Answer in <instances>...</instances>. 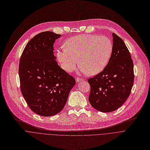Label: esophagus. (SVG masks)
I'll return each instance as SVG.
<instances>
[{
    "label": "esophagus",
    "mask_w": 150,
    "mask_h": 150,
    "mask_svg": "<svg viewBox=\"0 0 150 150\" xmlns=\"http://www.w3.org/2000/svg\"><path fill=\"white\" fill-rule=\"evenodd\" d=\"M76 82H80V81H82V79L78 77V78H76Z\"/></svg>",
    "instance_id": "obj_1"
}]
</instances>
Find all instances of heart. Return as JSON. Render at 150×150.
<instances>
[{
  "label": "heart",
  "instance_id": "obj_1",
  "mask_svg": "<svg viewBox=\"0 0 150 150\" xmlns=\"http://www.w3.org/2000/svg\"><path fill=\"white\" fill-rule=\"evenodd\" d=\"M112 49V43L107 36L81 35L69 39L65 43V47L58 49L57 55L65 71H74L79 61L82 72L95 75L105 68Z\"/></svg>",
  "mask_w": 150,
  "mask_h": 150
}]
</instances>
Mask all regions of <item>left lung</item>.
I'll return each mask as SVG.
<instances>
[{
	"label": "left lung",
	"mask_w": 150,
	"mask_h": 150,
	"mask_svg": "<svg viewBox=\"0 0 150 150\" xmlns=\"http://www.w3.org/2000/svg\"><path fill=\"white\" fill-rule=\"evenodd\" d=\"M113 49L110 59L104 69L88 79L91 86L89 101L95 109L112 112L128 98L134 83V65L130 53L123 40L112 33Z\"/></svg>",
	"instance_id": "left-lung-1"
}]
</instances>
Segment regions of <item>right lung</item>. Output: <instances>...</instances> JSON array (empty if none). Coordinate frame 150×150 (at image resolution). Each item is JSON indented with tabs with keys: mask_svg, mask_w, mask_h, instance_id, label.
Listing matches in <instances>:
<instances>
[{
	"mask_svg": "<svg viewBox=\"0 0 150 150\" xmlns=\"http://www.w3.org/2000/svg\"><path fill=\"white\" fill-rule=\"evenodd\" d=\"M61 36L50 31L36 35L27 43L20 58L22 93L30 110L43 117L62 111L76 83L55 60L54 44Z\"/></svg>",
	"mask_w": 150,
	"mask_h": 150,
	"instance_id": "right-lung-1",
	"label": "right lung"
}]
</instances>
